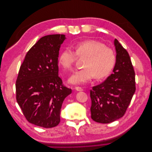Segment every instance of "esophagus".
Segmentation results:
<instances>
[{
  "instance_id": "1",
  "label": "esophagus",
  "mask_w": 152,
  "mask_h": 152,
  "mask_svg": "<svg viewBox=\"0 0 152 152\" xmlns=\"http://www.w3.org/2000/svg\"><path fill=\"white\" fill-rule=\"evenodd\" d=\"M75 90L77 91H83V89H82L80 87H75Z\"/></svg>"
}]
</instances>
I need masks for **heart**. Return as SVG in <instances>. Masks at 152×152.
Listing matches in <instances>:
<instances>
[{
  "instance_id": "heart-1",
  "label": "heart",
  "mask_w": 152,
  "mask_h": 152,
  "mask_svg": "<svg viewBox=\"0 0 152 152\" xmlns=\"http://www.w3.org/2000/svg\"><path fill=\"white\" fill-rule=\"evenodd\" d=\"M75 52L70 48H65L59 58L60 65L65 70H70L76 60L77 55L87 56L84 64L85 67L75 72L69 79L71 84H86L94 77L98 79H103L110 75L115 65V53L100 41H82L75 45Z\"/></svg>"
}]
</instances>
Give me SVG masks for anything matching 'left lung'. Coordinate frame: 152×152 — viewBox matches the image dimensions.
<instances>
[{"mask_svg":"<svg viewBox=\"0 0 152 152\" xmlns=\"http://www.w3.org/2000/svg\"><path fill=\"white\" fill-rule=\"evenodd\" d=\"M116 63L113 73L90 91L91 118L108 124L122 117L129 105L135 87V72L127 50L115 39Z\"/></svg>","mask_w":152,"mask_h":152,"instance_id":"left-lung-1","label":"left lung"}]
</instances>
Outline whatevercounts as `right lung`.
Returning a JSON list of instances; mask_svg holds the SVG:
<instances>
[{
	"label": "right lung",
	"instance_id": "obj_1",
	"mask_svg": "<svg viewBox=\"0 0 152 152\" xmlns=\"http://www.w3.org/2000/svg\"><path fill=\"white\" fill-rule=\"evenodd\" d=\"M65 39L62 34L40 38L20 66L16 82V100L26 120L35 126H58L63 101L72 93L58 76L59 50Z\"/></svg>",
	"mask_w": 152,
	"mask_h": 152
}]
</instances>
